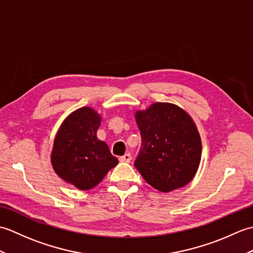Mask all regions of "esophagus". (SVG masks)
<instances>
[{
  "label": "esophagus",
  "mask_w": 253,
  "mask_h": 253,
  "mask_svg": "<svg viewBox=\"0 0 253 253\" xmlns=\"http://www.w3.org/2000/svg\"><path fill=\"white\" fill-rule=\"evenodd\" d=\"M121 162H125V163H129L131 161V155L130 153H126L125 155H123V157L120 158Z\"/></svg>",
  "instance_id": "34e87169"
}]
</instances>
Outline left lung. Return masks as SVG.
Returning <instances> with one entry per match:
<instances>
[{
  "mask_svg": "<svg viewBox=\"0 0 253 253\" xmlns=\"http://www.w3.org/2000/svg\"><path fill=\"white\" fill-rule=\"evenodd\" d=\"M141 147L136 169L162 192L186 186L200 164L201 139L195 123L175 104L154 103L136 113Z\"/></svg>",
  "mask_w": 253,
  "mask_h": 253,
  "instance_id": "8db88e82",
  "label": "left lung"
}]
</instances>
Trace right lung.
I'll list each match as a JSON object with an SVG mask.
<instances>
[{
	"instance_id": "add662e5",
	"label": "right lung",
	"mask_w": 253,
	"mask_h": 253,
	"mask_svg": "<svg viewBox=\"0 0 253 253\" xmlns=\"http://www.w3.org/2000/svg\"><path fill=\"white\" fill-rule=\"evenodd\" d=\"M101 117L91 107L76 110L58 129L51 162L62 179L88 190L103 179L118 163L104 141L96 138Z\"/></svg>"
}]
</instances>
